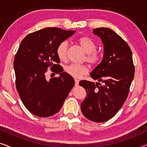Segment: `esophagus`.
Masks as SVG:
<instances>
[{
	"label": "esophagus",
	"mask_w": 147,
	"mask_h": 147,
	"mask_svg": "<svg viewBox=\"0 0 147 147\" xmlns=\"http://www.w3.org/2000/svg\"><path fill=\"white\" fill-rule=\"evenodd\" d=\"M78 84H79V80L77 79H75V85L78 86Z\"/></svg>",
	"instance_id": "34e87169"
}]
</instances>
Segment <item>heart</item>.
<instances>
[{
  "mask_svg": "<svg viewBox=\"0 0 147 147\" xmlns=\"http://www.w3.org/2000/svg\"><path fill=\"white\" fill-rule=\"evenodd\" d=\"M78 43L84 51L87 53L86 61L92 65H96L100 59V57L96 50V45L90 38L82 37L78 39ZM68 43L67 41H62L58 45L56 49V53L61 61H65L67 57ZM65 71L69 76L75 78H81L88 72L87 66L77 64H70L65 67Z\"/></svg>",
  "mask_w": 147,
  "mask_h": 147,
  "instance_id": "heart-1",
  "label": "heart"
}]
</instances>
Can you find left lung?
Returning <instances> with one entry per match:
<instances>
[{
  "mask_svg": "<svg viewBox=\"0 0 147 147\" xmlns=\"http://www.w3.org/2000/svg\"><path fill=\"white\" fill-rule=\"evenodd\" d=\"M93 33L104 44V57L90 74L98 82H80L87 93L81 110L90 120L103 122L114 117L126 101L134 78V66L129 45L117 33L104 27L94 29Z\"/></svg>",
  "mask_w": 147,
  "mask_h": 147,
  "instance_id": "1",
  "label": "left lung"
}]
</instances>
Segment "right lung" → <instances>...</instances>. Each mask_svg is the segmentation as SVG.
I'll list each match as a JSON object with an SVG mask.
<instances>
[{
    "label": "right lung",
    "mask_w": 147,
    "mask_h": 147,
    "mask_svg": "<svg viewBox=\"0 0 147 147\" xmlns=\"http://www.w3.org/2000/svg\"><path fill=\"white\" fill-rule=\"evenodd\" d=\"M76 31L47 27L27 35L21 41L14 60L16 88L26 108L34 115L49 117L59 111L74 86V80L58 65V45ZM48 67L59 73L47 80Z\"/></svg>",
    "instance_id": "right-lung-1"
}]
</instances>
